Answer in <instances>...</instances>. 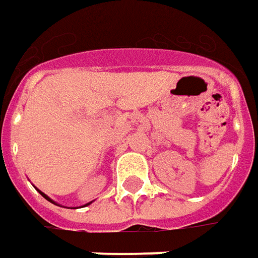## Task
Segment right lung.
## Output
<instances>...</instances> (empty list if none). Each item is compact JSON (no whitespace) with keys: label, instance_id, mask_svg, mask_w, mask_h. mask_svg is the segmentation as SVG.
<instances>
[{"label":"right lung","instance_id":"add662e5","mask_svg":"<svg viewBox=\"0 0 258 258\" xmlns=\"http://www.w3.org/2000/svg\"><path fill=\"white\" fill-rule=\"evenodd\" d=\"M37 191H39V189H37ZM39 194H40V195H42V197H43L44 200H47V201H49V202H51V204H54V205H57V204H56V202H54V201L50 200V198H49V197H47V195H46V194L42 192V191H39ZM90 204H91V202H88V204H85L84 207H87V205H90ZM58 207H60V205H58Z\"/></svg>","mask_w":258,"mask_h":258}]
</instances>
